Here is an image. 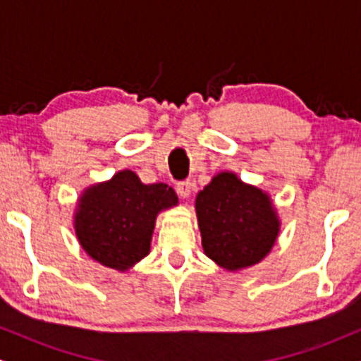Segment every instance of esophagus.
Segmentation results:
<instances>
[{
    "mask_svg": "<svg viewBox=\"0 0 361 361\" xmlns=\"http://www.w3.org/2000/svg\"><path fill=\"white\" fill-rule=\"evenodd\" d=\"M176 192L180 193L183 198L190 197V192H192V183H190V180L180 181V183L176 185Z\"/></svg>",
    "mask_w": 361,
    "mask_h": 361,
    "instance_id": "obj_1",
    "label": "esophagus"
}]
</instances>
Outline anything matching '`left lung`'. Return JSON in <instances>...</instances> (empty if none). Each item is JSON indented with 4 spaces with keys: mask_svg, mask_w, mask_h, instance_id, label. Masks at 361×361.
I'll list each match as a JSON object with an SVG mask.
<instances>
[{
    "mask_svg": "<svg viewBox=\"0 0 361 361\" xmlns=\"http://www.w3.org/2000/svg\"><path fill=\"white\" fill-rule=\"evenodd\" d=\"M195 205L205 255L226 270L259 263L275 244L280 222L270 198L233 173L215 176Z\"/></svg>",
    "mask_w": 361,
    "mask_h": 361,
    "instance_id": "1",
    "label": "left lung"
}]
</instances>
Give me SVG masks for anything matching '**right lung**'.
Here are the masks:
<instances>
[{
	"label": "right lung",
	"instance_id": "add662e5",
	"mask_svg": "<svg viewBox=\"0 0 361 361\" xmlns=\"http://www.w3.org/2000/svg\"><path fill=\"white\" fill-rule=\"evenodd\" d=\"M176 204L171 186L144 185L126 169L82 195L74 221L78 239L103 267L128 270L147 256L157 212Z\"/></svg>",
	"mask_w": 361,
	"mask_h": 361
}]
</instances>
